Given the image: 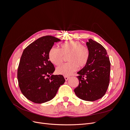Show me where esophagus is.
Wrapping results in <instances>:
<instances>
[{
	"mask_svg": "<svg viewBox=\"0 0 130 130\" xmlns=\"http://www.w3.org/2000/svg\"><path fill=\"white\" fill-rule=\"evenodd\" d=\"M64 78H65L66 81H67V80L69 79V78L68 76H64Z\"/></svg>",
	"mask_w": 130,
	"mask_h": 130,
	"instance_id": "34e87169",
	"label": "esophagus"
}]
</instances>
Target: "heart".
<instances>
[{
  "label": "heart",
  "instance_id": "1",
  "mask_svg": "<svg viewBox=\"0 0 130 130\" xmlns=\"http://www.w3.org/2000/svg\"><path fill=\"white\" fill-rule=\"evenodd\" d=\"M68 57L67 63L56 68V73L64 76H69L77 69L82 68L88 63L90 52L87 46L80 41H69L61 45L60 49L52 47L49 52L50 61L55 65H60L63 61L64 56Z\"/></svg>",
  "mask_w": 130,
  "mask_h": 130
}]
</instances>
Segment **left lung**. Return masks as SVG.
Masks as SVG:
<instances>
[{
    "label": "left lung",
    "instance_id": "left-lung-1",
    "mask_svg": "<svg viewBox=\"0 0 130 130\" xmlns=\"http://www.w3.org/2000/svg\"><path fill=\"white\" fill-rule=\"evenodd\" d=\"M88 63L77 73L79 85L74 92L80 99L94 101L100 99L107 91L109 83L111 63L107 53L100 43L89 39Z\"/></svg>",
    "mask_w": 130,
    "mask_h": 130
}]
</instances>
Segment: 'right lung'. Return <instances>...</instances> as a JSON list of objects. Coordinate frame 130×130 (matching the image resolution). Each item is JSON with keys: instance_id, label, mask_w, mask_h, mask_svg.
Returning <instances> with one entry per match:
<instances>
[{"instance_id": "obj_1", "label": "right lung", "mask_w": 130, "mask_h": 130, "mask_svg": "<svg viewBox=\"0 0 130 130\" xmlns=\"http://www.w3.org/2000/svg\"><path fill=\"white\" fill-rule=\"evenodd\" d=\"M61 40L52 36L39 38L24 50L17 71L18 85L22 94L36 104L55 97L65 79L62 75H52L55 67L49 60V52L54 43Z\"/></svg>"}]
</instances>
